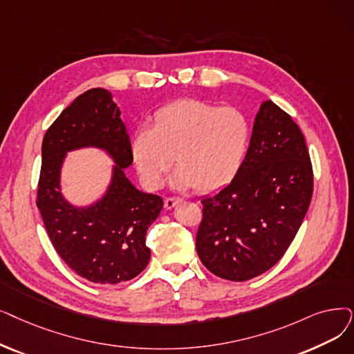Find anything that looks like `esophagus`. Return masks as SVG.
Masks as SVG:
<instances>
[{
    "label": "esophagus",
    "instance_id": "esophagus-1",
    "mask_svg": "<svg viewBox=\"0 0 354 354\" xmlns=\"http://www.w3.org/2000/svg\"><path fill=\"white\" fill-rule=\"evenodd\" d=\"M179 203H182V198H176V196L166 198V199H165V208H166V209H172V208L176 207Z\"/></svg>",
    "mask_w": 354,
    "mask_h": 354
}]
</instances>
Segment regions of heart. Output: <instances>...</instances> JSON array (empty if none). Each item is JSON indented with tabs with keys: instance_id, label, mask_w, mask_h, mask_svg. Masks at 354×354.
Segmentation results:
<instances>
[{
	"instance_id": "b5f03b06",
	"label": "heart",
	"mask_w": 354,
	"mask_h": 354,
	"mask_svg": "<svg viewBox=\"0 0 354 354\" xmlns=\"http://www.w3.org/2000/svg\"><path fill=\"white\" fill-rule=\"evenodd\" d=\"M252 126L234 106L180 100L160 109L153 127L139 129L131 139V158L142 182L159 189L174 160L179 189L217 191L232 182L248 155ZM176 158H174L173 156Z\"/></svg>"
}]
</instances>
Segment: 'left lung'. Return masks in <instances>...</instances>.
I'll return each mask as SVG.
<instances>
[{"mask_svg": "<svg viewBox=\"0 0 354 354\" xmlns=\"http://www.w3.org/2000/svg\"><path fill=\"white\" fill-rule=\"evenodd\" d=\"M313 166L297 122L273 101L260 105L234 179L204 196L196 253L218 278L243 282L279 262L313 196Z\"/></svg>", "mask_w": 354, "mask_h": 354, "instance_id": "obj_1", "label": "left lung"}]
</instances>
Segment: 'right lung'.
Masks as SVG:
<instances>
[{
  "mask_svg": "<svg viewBox=\"0 0 354 354\" xmlns=\"http://www.w3.org/2000/svg\"><path fill=\"white\" fill-rule=\"evenodd\" d=\"M130 137L113 94L92 88L60 113L46 131L37 208L57 254L84 279L115 285L143 272L150 260L146 233L163 208L158 195L137 189L126 175L133 163ZM98 148L115 162L104 194L75 206L62 194L69 151Z\"/></svg>",
  "mask_w": 354,
  "mask_h": 354,
  "instance_id": "add662e5",
  "label": "right lung"
}]
</instances>
